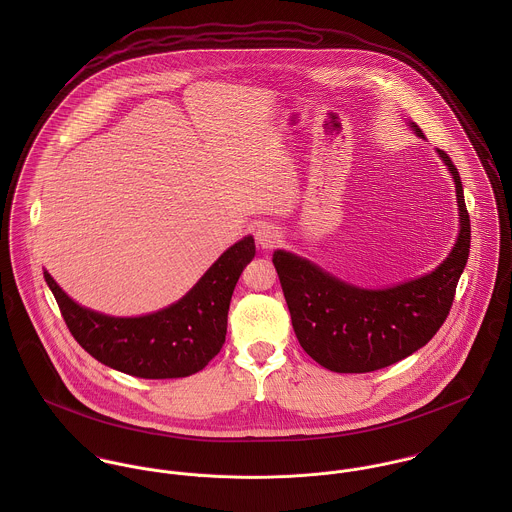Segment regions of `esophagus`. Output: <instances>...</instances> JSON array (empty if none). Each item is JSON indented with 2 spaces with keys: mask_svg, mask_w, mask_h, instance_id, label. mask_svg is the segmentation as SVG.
Segmentation results:
<instances>
[{
  "mask_svg": "<svg viewBox=\"0 0 512 512\" xmlns=\"http://www.w3.org/2000/svg\"><path fill=\"white\" fill-rule=\"evenodd\" d=\"M256 242L262 250H272L282 242V232L272 224H262L256 230Z\"/></svg>",
  "mask_w": 512,
  "mask_h": 512,
  "instance_id": "34e87169",
  "label": "esophagus"
}]
</instances>
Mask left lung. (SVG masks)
<instances>
[{
  "instance_id": "1",
  "label": "left lung",
  "mask_w": 512,
  "mask_h": 512,
  "mask_svg": "<svg viewBox=\"0 0 512 512\" xmlns=\"http://www.w3.org/2000/svg\"><path fill=\"white\" fill-rule=\"evenodd\" d=\"M412 130L424 138L412 122ZM455 181L459 234L449 256L422 278L365 290L337 280L292 252L276 250L274 266L303 351L333 372H372L422 349L449 315L469 258L471 224L457 167L438 149Z\"/></svg>"
}]
</instances>
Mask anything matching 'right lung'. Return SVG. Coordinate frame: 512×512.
Returning <instances> with one entry per match:
<instances>
[{"label":"right lung","instance_id":"add662e5","mask_svg":"<svg viewBox=\"0 0 512 512\" xmlns=\"http://www.w3.org/2000/svg\"><path fill=\"white\" fill-rule=\"evenodd\" d=\"M254 254V238L244 236L220 256L191 292L142 317H110L86 309L63 292L47 270L43 274L69 331L88 355L138 378H181L203 370L219 355L230 297Z\"/></svg>","mask_w":512,"mask_h":512}]
</instances>
